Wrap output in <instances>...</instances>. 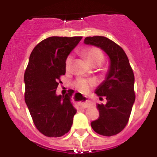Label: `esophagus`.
I'll list each match as a JSON object with an SVG mask.
<instances>
[{
	"mask_svg": "<svg viewBox=\"0 0 157 157\" xmlns=\"http://www.w3.org/2000/svg\"><path fill=\"white\" fill-rule=\"evenodd\" d=\"M82 98L83 99V102L81 104L82 108H84V109H85V108H87V107H89L90 105L91 101H90V100H88L87 98H84V97H82Z\"/></svg>",
	"mask_w": 157,
	"mask_h": 157,
	"instance_id": "esophagus-1",
	"label": "esophagus"
}]
</instances>
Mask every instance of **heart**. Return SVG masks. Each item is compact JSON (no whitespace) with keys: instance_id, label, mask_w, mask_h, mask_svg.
Instances as JSON below:
<instances>
[{"instance_id":"1","label":"heart","mask_w":157,"mask_h":157,"mask_svg":"<svg viewBox=\"0 0 157 157\" xmlns=\"http://www.w3.org/2000/svg\"><path fill=\"white\" fill-rule=\"evenodd\" d=\"M82 56L86 58L87 61L91 65H98L102 62L104 59L103 53L100 49L95 47H88L84 48L82 51ZM72 64V56H68L65 60V67L67 70L71 68ZM73 86L78 90L82 93H87L91 86H94L95 82L91 78H78L73 82Z\"/></svg>"}]
</instances>
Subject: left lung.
Here are the masks:
<instances>
[{"instance_id": "8db88e82", "label": "left lung", "mask_w": 157, "mask_h": 157, "mask_svg": "<svg viewBox=\"0 0 157 157\" xmlns=\"http://www.w3.org/2000/svg\"><path fill=\"white\" fill-rule=\"evenodd\" d=\"M84 43L101 48L110 60L105 79L95 90L100 100L106 98L107 103L97 105L99 118L91 123V127L101 135H116L128 123L135 101L134 72L123 48L108 37H87Z\"/></svg>"}]
</instances>
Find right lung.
Masks as SVG:
<instances>
[{"label":"right lung","instance_id":"add662e5","mask_svg":"<svg viewBox=\"0 0 157 157\" xmlns=\"http://www.w3.org/2000/svg\"><path fill=\"white\" fill-rule=\"evenodd\" d=\"M82 37H49L30 53L24 73L25 102L37 129L49 138L68 132L76 110L71 103L74 90L56 95L59 78L65 75V60Z\"/></svg>","mask_w":157,"mask_h":157}]
</instances>
